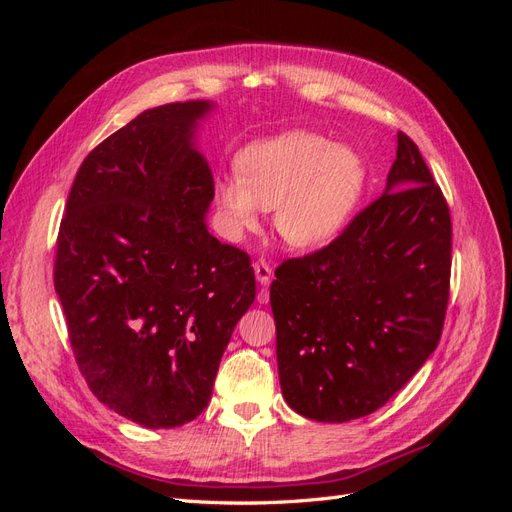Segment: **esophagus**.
Segmentation results:
<instances>
[{
	"mask_svg": "<svg viewBox=\"0 0 512 512\" xmlns=\"http://www.w3.org/2000/svg\"><path fill=\"white\" fill-rule=\"evenodd\" d=\"M254 273H256V280L260 286H269L271 280H273V271L271 267L267 265L265 260H256L254 262Z\"/></svg>",
	"mask_w": 512,
	"mask_h": 512,
	"instance_id": "obj_1",
	"label": "esophagus"
}]
</instances>
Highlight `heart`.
Wrapping results in <instances>:
<instances>
[{"label": "heart", "mask_w": 512, "mask_h": 512, "mask_svg": "<svg viewBox=\"0 0 512 512\" xmlns=\"http://www.w3.org/2000/svg\"><path fill=\"white\" fill-rule=\"evenodd\" d=\"M239 177L215 183V205L232 237L254 230L262 209H275V228L294 250L333 243L359 209L367 164L356 149L314 132H286L245 147Z\"/></svg>", "instance_id": "b5f03b06"}]
</instances>
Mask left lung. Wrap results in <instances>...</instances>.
I'll list each match as a JSON object with an SVG mask.
<instances>
[{
  "label": "left lung",
  "mask_w": 512,
  "mask_h": 512,
  "mask_svg": "<svg viewBox=\"0 0 512 512\" xmlns=\"http://www.w3.org/2000/svg\"><path fill=\"white\" fill-rule=\"evenodd\" d=\"M451 280V213L421 151L397 134L378 200L271 284L286 404L320 423L382 408L436 350Z\"/></svg>",
  "instance_id": "1"
}]
</instances>
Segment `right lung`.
Returning <instances> with one entry per match:
<instances>
[{
	"label": "right lung",
	"instance_id": "add662e5",
	"mask_svg": "<svg viewBox=\"0 0 512 512\" xmlns=\"http://www.w3.org/2000/svg\"><path fill=\"white\" fill-rule=\"evenodd\" d=\"M209 100L143 111L81 164L61 220L55 290L91 393L147 429L194 421L256 297L250 256L207 228Z\"/></svg>",
	"mask_w": 512,
	"mask_h": 512
}]
</instances>
